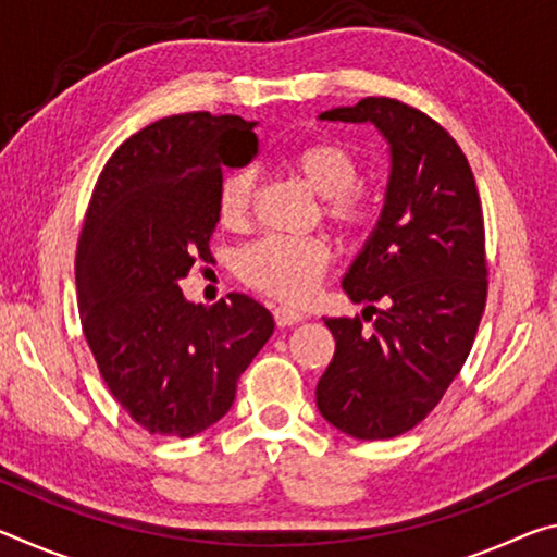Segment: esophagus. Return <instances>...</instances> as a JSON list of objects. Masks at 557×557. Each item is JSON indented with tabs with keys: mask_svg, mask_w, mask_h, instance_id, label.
<instances>
[{
	"mask_svg": "<svg viewBox=\"0 0 557 557\" xmlns=\"http://www.w3.org/2000/svg\"><path fill=\"white\" fill-rule=\"evenodd\" d=\"M275 322H277V326H295V324H299L301 319H305V314L299 312V309H295V307H285V305H280V307H275Z\"/></svg>",
	"mask_w": 557,
	"mask_h": 557,
	"instance_id": "esophagus-1",
	"label": "esophagus"
}]
</instances>
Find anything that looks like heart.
Masks as SVG:
<instances>
[{
	"mask_svg": "<svg viewBox=\"0 0 557 557\" xmlns=\"http://www.w3.org/2000/svg\"><path fill=\"white\" fill-rule=\"evenodd\" d=\"M282 164L309 191L324 199V215L342 231L363 228L371 219L369 194L358 186V157L336 139H309L292 147ZM256 178L250 172H231L219 184V215L223 225L248 219ZM329 248L322 240L265 238L238 258V275L265 295L299 301L309 297L329 268Z\"/></svg>",
	"mask_w": 557,
	"mask_h": 557,
	"instance_id": "obj_1",
	"label": "heart"
}]
</instances>
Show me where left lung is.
<instances>
[{"label": "left lung", "instance_id": "8db88e82", "mask_svg": "<svg viewBox=\"0 0 557 557\" xmlns=\"http://www.w3.org/2000/svg\"><path fill=\"white\" fill-rule=\"evenodd\" d=\"M319 120L373 125L391 172L379 223L342 280L354 305L369 301L373 332L324 317L336 351L317 408L356 440H391L428 418L471 351L486 305L482 203L465 152L425 112L363 98Z\"/></svg>", "mask_w": 557, "mask_h": 557}]
</instances>
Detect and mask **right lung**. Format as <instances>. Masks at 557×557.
<instances>
[{"label": "right lung", "mask_w": 557, "mask_h": 557, "mask_svg": "<svg viewBox=\"0 0 557 557\" xmlns=\"http://www.w3.org/2000/svg\"><path fill=\"white\" fill-rule=\"evenodd\" d=\"M256 127L211 112L157 120L115 149L92 188L75 256L83 334L112 398L152 435L215 425L275 332L248 295L203 307L178 287L211 256L223 169L258 154Z\"/></svg>", "instance_id": "obj_1"}]
</instances>
